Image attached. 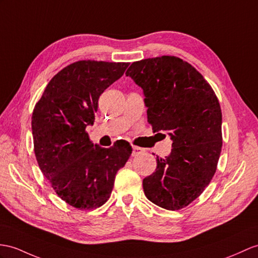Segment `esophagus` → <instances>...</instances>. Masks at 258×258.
Returning a JSON list of instances; mask_svg holds the SVG:
<instances>
[{"instance_id":"1","label":"esophagus","mask_w":258,"mask_h":258,"mask_svg":"<svg viewBox=\"0 0 258 258\" xmlns=\"http://www.w3.org/2000/svg\"><path fill=\"white\" fill-rule=\"evenodd\" d=\"M143 149L140 148V147H133V155L136 156V155H139L143 152Z\"/></svg>"}]
</instances>
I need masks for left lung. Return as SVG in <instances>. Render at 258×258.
<instances>
[{"mask_svg":"<svg viewBox=\"0 0 258 258\" xmlns=\"http://www.w3.org/2000/svg\"><path fill=\"white\" fill-rule=\"evenodd\" d=\"M143 90L154 133L171 137L172 151L156 158L155 172L143 179L147 198L179 210L198 198L217 171L222 148V112L202 74L174 55L136 61L125 72Z\"/></svg>","mask_w":258,"mask_h":258,"instance_id":"obj_1","label":"left lung"}]
</instances>
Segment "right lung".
<instances>
[{
  "mask_svg": "<svg viewBox=\"0 0 258 258\" xmlns=\"http://www.w3.org/2000/svg\"><path fill=\"white\" fill-rule=\"evenodd\" d=\"M128 62L82 60L50 80L31 116L37 162L55 194L80 210L96 209L110 197L117 172L133 153L128 143L106 149L86 133L98 98L122 77Z\"/></svg>",
  "mask_w": 258,
  "mask_h": 258,
  "instance_id": "1",
  "label": "right lung"
}]
</instances>
